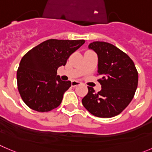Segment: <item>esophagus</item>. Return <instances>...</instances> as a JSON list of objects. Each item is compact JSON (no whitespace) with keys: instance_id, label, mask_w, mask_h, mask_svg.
<instances>
[{"instance_id":"34e87169","label":"esophagus","mask_w":152,"mask_h":152,"mask_svg":"<svg viewBox=\"0 0 152 152\" xmlns=\"http://www.w3.org/2000/svg\"><path fill=\"white\" fill-rule=\"evenodd\" d=\"M79 84H80V82L77 81V80H72V86H76Z\"/></svg>"}]
</instances>
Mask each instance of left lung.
Masks as SVG:
<instances>
[{
    "label": "left lung",
    "mask_w": 152,
    "mask_h": 152,
    "mask_svg": "<svg viewBox=\"0 0 152 152\" xmlns=\"http://www.w3.org/2000/svg\"><path fill=\"white\" fill-rule=\"evenodd\" d=\"M98 55L99 82L102 90L95 92L88 86V93L82 99L83 107L92 115L111 118L118 115L133 99L138 84V72L134 62L125 52L105 42L89 45Z\"/></svg>",
    "instance_id": "left-lung-1"
}]
</instances>
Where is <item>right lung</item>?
Listing matches in <instances>:
<instances>
[{
    "mask_svg": "<svg viewBox=\"0 0 152 152\" xmlns=\"http://www.w3.org/2000/svg\"><path fill=\"white\" fill-rule=\"evenodd\" d=\"M85 40H46L22 57L17 71L18 89L27 106L38 112H48L61 104L71 81L57 76L60 66L66 64L72 53Z\"/></svg>",
    "mask_w": 152,
    "mask_h": 152,
    "instance_id": "1",
    "label": "right lung"
}]
</instances>
